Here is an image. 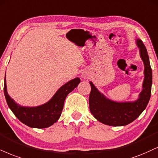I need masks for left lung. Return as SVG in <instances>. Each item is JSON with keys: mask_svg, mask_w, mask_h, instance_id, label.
Instances as JSON below:
<instances>
[{"mask_svg": "<svg viewBox=\"0 0 158 158\" xmlns=\"http://www.w3.org/2000/svg\"><path fill=\"white\" fill-rule=\"evenodd\" d=\"M139 48L140 56L144 64V80L143 89L139 98L134 102H117L106 98L90 82L91 92L89 94V109L91 114L99 122L109 126H124L131 123L141 115L147 108L151 97L152 73L147 50L141 40H136Z\"/></svg>", "mask_w": 158, "mask_h": 158, "instance_id": "8db88e82", "label": "left lung"}]
</instances>
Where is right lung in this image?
Here are the masks:
<instances>
[{"label": "right lung", "mask_w": 158, "mask_h": 158, "mask_svg": "<svg viewBox=\"0 0 158 158\" xmlns=\"http://www.w3.org/2000/svg\"><path fill=\"white\" fill-rule=\"evenodd\" d=\"M80 82L81 80L78 77L71 80L62 85L50 100L36 107H23L14 101L7 93L6 77L3 91L9 108L21 122L30 127L46 128L53 124L60 118L66 97L77 86Z\"/></svg>", "instance_id": "1"}]
</instances>
